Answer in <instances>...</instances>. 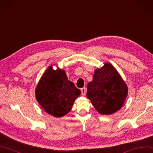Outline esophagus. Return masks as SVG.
<instances>
[{"mask_svg": "<svg viewBox=\"0 0 153 153\" xmlns=\"http://www.w3.org/2000/svg\"><path fill=\"white\" fill-rule=\"evenodd\" d=\"M81 92H82V96H85V93H86V89L85 88H83L81 89Z\"/></svg>", "mask_w": 153, "mask_h": 153, "instance_id": "34e87169", "label": "esophagus"}]
</instances>
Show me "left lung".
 Wrapping results in <instances>:
<instances>
[{
	"label": "left lung",
	"instance_id": "obj_1",
	"mask_svg": "<svg viewBox=\"0 0 153 153\" xmlns=\"http://www.w3.org/2000/svg\"><path fill=\"white\" fill-rule=\"evenodd\" d=\"M128 88L117 70L110 63L96 69L88 84L87 97L101 114L110 115L123 107Z\"/></svg>",
	"mask_w": 153,
	"mask_h": 153
}]
</instances>
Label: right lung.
I'll list each match as a JSON object with an SVG mask.
<instances>
[{"label": "right lung", "mask_w": 153, "mask_h": 153, "mask_svg": "<svg viewBox=\"0 0 153 153\" xmlns=\"http://www.w3.org/2000/svg\"><path fill=\"white\" fill-rule=\"evenodd\" d=\"M81 91L69 81L65 71L52 66L46 69L36 87L35 96L45 112L59 118L70 112Z\"/></svg>", "instance_id": "right-lung-1"}]
</instances>
